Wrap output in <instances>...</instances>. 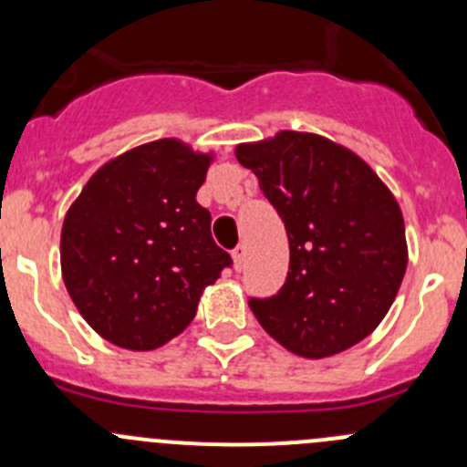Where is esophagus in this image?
<instances>
[{"mask_svg":"<svg viewBox=\"0 0 467 467\" xmlns=\"http://www.w3.org/2000/svg\"><path fill=\"white\" fill-rule=\"evenodd\" d=\"M233 262H234V271H242L244 262H246V246H244V244H239V246L233 251Z\"/></svg>","mask_w":467,"mask_h":467,"instance_id":"obj_1","label":"esophagus"}]
</instances>
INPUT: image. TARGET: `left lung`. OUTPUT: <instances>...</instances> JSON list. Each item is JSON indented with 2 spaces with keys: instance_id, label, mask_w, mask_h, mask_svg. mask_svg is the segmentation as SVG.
<instances>
[{
  "instance_id": "obj_1",
  "label": "left lung",
  "mask_w": 467,
  "mask_h": 467,
  "mask_svg": "<svg viewBox=\"0 0 467 467\" xmlns=\"http://www.w3.org/2000/svg\"><path fill=\"white\" fill-rule=\"evenodd\" d=\"M289 237V273L253 314L294 355L323 359L378 327L407 271L398 201L352 150L321 135L282 130L239 144Z\"/></svg>"
}]
</instances>
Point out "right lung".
Here are the masks:
<instances>
[{
	"label": "right lung",
	"instance_id": "add662e5",
	"mask_svg": "<svg viewBox=\"0 0 467 467\" xmlns=\"http://www.w3.org/2000/svg\"><path fill=\"white\" fill-rule=\"evenodd\" d=\"M210 155L158 140L103 164L69 207L60 266L89 327L126 350H153L196 317L201 291L233 257L196 203Z\"/></svg>",
	"mask_w": 467,
	"mask_h": 467
}]
</instances>
